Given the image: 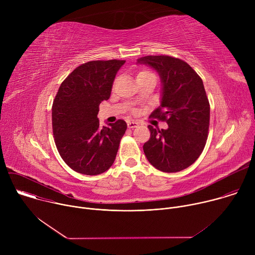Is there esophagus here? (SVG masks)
Returning <instances> with one entry per match:
<instances>
[{
    "label": "esophagus",
    "instance_id": "obj_1",
    "mask_svg": "<svg viewBox=\"0 0 255 255\" xmlns=\"http://www.w3.org/2000/svg\"><path fill=\"white\" fill-rule=\"evenodd\" d=\"M128 128H130V129H132V128H135V127H137V125H138V123L137 122H135V121H131V122H128Z\"/></svg>",
    "mask_w": 255,
    "mask_h": 255
}]
</instances>
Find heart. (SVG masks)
Returning <instances> with one entry per match:
<instances>
[{
	"instance_id": "b5f03b06",
	"label": "heart",
	"mask_w": 255,
	"mask_h": 255,
	"mask_svg": "<svg viewBox=\"0 0 255 255\" xmlns=\"http://www.w3.org/2000/svg\"><path fill=\"white\" fill-rule=\"evenodd\" d=\"M140 79H154V80H156V77L150 70H141L136 75V80H140Z\"/></svg>"
}]
</instances>
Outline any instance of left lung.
I'll use <instances>...</instances> for the list:
<instances>
[{
	"label": "left lung",
	"mask_w": 255,
	"mask_h": 255,
	"mask_svg": "<svg viewBox=\"0 0 255 255\" xmlns=\"http://www.w3.org/2000/svg\"><path fill=\"white\" fill-rule=\"evenodd\" d=\"M157 71L161 82L160 106L151 117L166 121L167 129L151 125L150 139L143 145L145 156L158 170L176 172L192 165L208 138L210 105L202 79L184 60L148 55L137 60Z\"/></svg>",
	"instance_id": "left-lung-1"
}]
</instances>
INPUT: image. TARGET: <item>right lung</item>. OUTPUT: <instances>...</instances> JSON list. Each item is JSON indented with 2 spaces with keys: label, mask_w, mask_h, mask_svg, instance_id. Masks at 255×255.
Wrapping results in <instances>:
<instances>
[{
  "label": "right lung",
  "mask_w": 255,
  "mask_h": 255,
  "mask_svg": "<svg viewBox=\"0 0 255 255\" xmlns=\"http://www.w3.org/2000/svg\"><path fill=\"white\" fill-rule=\"evenodd\" d=\"M125 60H94L77 67L62 82L52 105L57 150L77 172L97 175L112 166L127 124L118 120L100 126L99 105L110 98Z\"/></svg>",
  "instance_id": "1"
}]
</instances>
